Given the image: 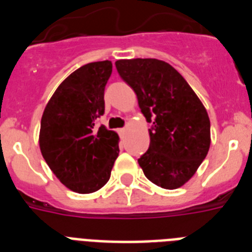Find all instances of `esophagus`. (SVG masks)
Listing matches in <instances>:
<instances>
[{"label": "esophagus", "mask_w": 252, "mask_h": 252, "mask_svg": "<svg viewBox=\"0 0 252 252\" xmlns=\"http://www.w3.org/2000/svg\"><path fill=\"white\" fill-rule=\"evenodd\" d=\"M126 128H120L119 130V133H120V136H125V135H126Z\"/></svg>", "instance_id": "esophagus-1"}]
</instances>
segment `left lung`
I'll list each match as a JSON object with an SVG mask.
<instances>
[{"label":"left lung","mask_w":252,"mask_h":252,"mask_svg":"<svg viewBox=\"0 0 252 252\" xmlns=\"http://www.w3.org/2000/svg\"><path fill=\"white\" fill-rule=\"evenodd\" d=\"M120 77L136 93L148 122L150 145L137 161L158 187L184 186L207 157L211 122L201 99L170 64L159 59H121Z\"/></svg>","instance_id":"1"}]
</instances>
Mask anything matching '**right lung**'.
<instances>
[{
	"mask_svg": "<svg viewBox=\"0 0 252 252\" xmlns=\"http://www.w3.org/2000/svg\"><path fill=\"white\" fill-rule=\"evenodd\" d=\"M111 73L110 60L74 70L51 95L41 117L43 158L55 177L79 194L101 189L119 157V135L104 126L94 127L104 112V87Z\"/></svg>",
	"mask_w": 252,
	"mask_h": 252,
	"instance_id": "right-lung-1",
	"label": "right lung"
}]
</instances>
